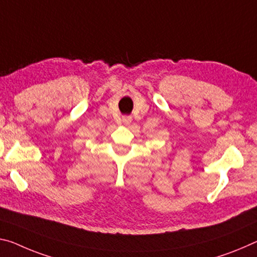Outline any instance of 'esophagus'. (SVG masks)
<instances>
[{"instance_id":"obj_1","label":"esophagus","mask_w":257,"mask_h":257,"mask_svg":"<svg viewBox=\"0 0 257 257\" xmlns=\"http://www.w3.org/2000/svg\"><path fill=\"white\" fill-rule=\"evenodd\" d=\"M122 121H123V123H124V124H129L130 122H132V116L125 115V116L122 117Z\"/></svg>"}]
</instances>
